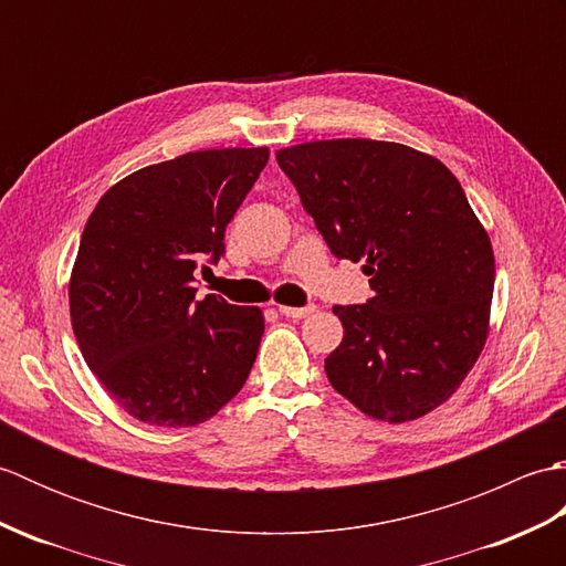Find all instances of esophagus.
Masks as SVG:
<instances>
[{
  "instance_id": "esophagus-1",
  "label": "esophagus",
  "mask_w": 566,
  "mask_h": 566,
  "mask_svg": "<svg viewBox=\"0 0 566 566\" xmlns=\"http://www.w3.org/2000/svg\"><path fill=\"white\" fill-rule=\"evenodd\" d=\"M316 306H280V314L286 318H306L308 314H314Z\"/></svg>"
}]
</instances>
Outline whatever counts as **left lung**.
Returning <instances> with one entry per match:
<instances>
[{
    "label": "left lung",
    "instance_id": "obj_1",
    "mask_svg": "<svg viewBox=\"0 0 566 566\" xmlns=\"http://www.w3.org/2000/svg\"><path fill=\"white\" fill-rule=\"evenodd\" d=\"M335 258L365 262L375 296L335 306L331 387L406 423L460 389L489 338L494 248L457 177L403 143L333 138L276 150Z\"/></svg>",
    "mask_w": 566,
    "mask_h": 566
}]
</instances>
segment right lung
Masks as SVG:
<instances>
[{
  "mask_svg": "<svg viewBox=\"0 0 566 566\" xmlns=\"http://www.w3.org/2000/svg\"><path fill=\"white\" fill-rule=\"evenodd\" d=\"M268 158L264 146L179 155L118 179L90 213L67 284L72 331L94 377L143 423H203L255 365L262 308L197 302L195 272L226 252V226Z\"/></svg>",
  "mask_w": 566,
  "mask_h": 566,
  "instance_id": "add662e5",
  "label": "right lung"
}]
</instances>
